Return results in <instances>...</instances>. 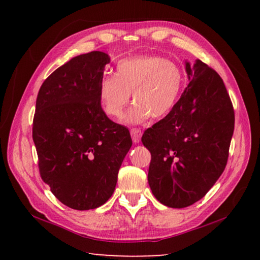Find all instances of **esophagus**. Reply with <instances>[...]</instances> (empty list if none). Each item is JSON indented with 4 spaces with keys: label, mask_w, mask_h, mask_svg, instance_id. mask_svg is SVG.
<instances>
[{
    "label": "esophagus",
    "mask_w": 260,
    "mask_h": 260,
    "mask_svg": "<svg viewBox=\"0 0 260 260\" xmlns=\"http://www.w3.org/2000/svg\"><path fill=\"white\" fill-rule=\"evenodd\" d=\"M131 135H132V140H133V142L139 143L141 140V136H142V132H141V129L139 128H132Z\"/></svg>",
    "instance_id": "obj_1"
}]
</instances>
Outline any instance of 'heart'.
Returning <instances> with one entry per match:
<instances>
[{
  "label": "heart",
  "instance_id": "b5f03b06",
  "mask_svg": "<svg viewBox=\"0 0 260 260\" xmlns=\"http://www.w3.org/2000/svg\"><path fill=\"white\" fill-rule=\"evenodd\" d=\"M184 82L179 64L161 56L142 55L118 61L116 76H104L99 87L103 111L120 118L133 93L135 104L124 117L129 125L166 117L178 103Z\"/></svg>",
  "mask_w": 260,
  "mask_h": 260
}]
</instances>
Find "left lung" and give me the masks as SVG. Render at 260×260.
Listing matches in <instances>:
<instances>
[{
  "instance_id": "obj_1",
  "label": "left lung",
  "mask_w": 260,
  "mask_h": 260,
  "mask_svg": "<svg viewBox=\"0 0 260 260\" xmlns=\"http://www.w3.org/2000/svg\"><path fill=\"white\" fill-rule=\"evenodd\" d=\"M189 83L165 118L148 128V182L169 208L203 199L225 170L234 132V109L219 74L200 59L186 61Z\"/></svg>"
}]
</instances>
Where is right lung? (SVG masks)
Masks as SVG:
<instances>
[{"instance_id":"right-lung-1","label":"right lung","mask_w":260,"mask_h":260,"mask_svg":"<svg viewBox=\"0 0 260 260\" xmlns=\"http://www.w3.org/2000/svg\"><path fill=\"white\" fill-rule=\"evenodd\" d=\"M110 57L79 55L48 77L39 90L33 141L43 181L56 199L74 210L103 205L112 196L132 139L110 120L99 87Z\"/></svg>"}]
</instances>
